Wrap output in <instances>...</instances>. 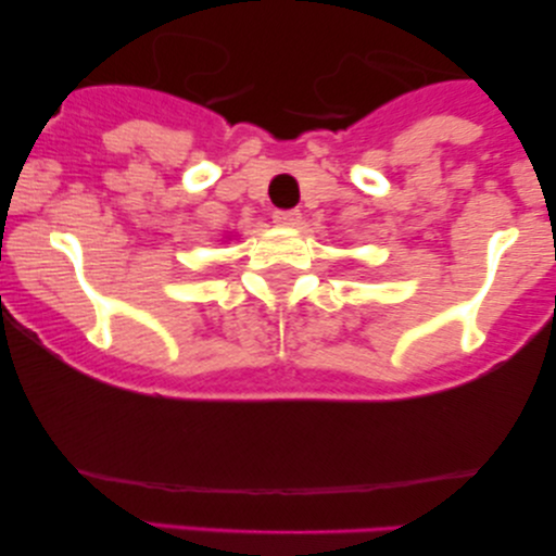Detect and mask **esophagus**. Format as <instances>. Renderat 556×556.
<instances>
[{"label": "esophagus", "instance_id": "1", "mask_svg": "<svg viewBox=\"0 0 556 556\" xmlns=\"http://www.w3.org/2000/svg\"><path fill=\"white\" fill-rule=\"evenodd\" d=\"M273 219L283 227H295L301 219V212L299 210H276L273 212Z\"/></svg>", "mask_w": 556, "mask_h": 556}]
</instances>
